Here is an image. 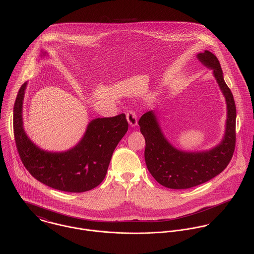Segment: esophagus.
Listing matches in <instances>:
<instances>
[{
	"instance_id": "1",
	"label": "esophagus",
	"mask_w": 254,
	"mask_h": 254,
	"mask_svg": "<svg viewBox=\"0 0 254 254\" xmlns=\"http://www.w3.org/2000/svg\"><path fill=\"white\" fill-rule=\"evenodd\" d=\"M126 118H127L128 123L132 127L137 125V123H138V116H137V114H136V112L134 110H132V109L128 110L127 113H126Z\"/></svg>"
}]
</instances>
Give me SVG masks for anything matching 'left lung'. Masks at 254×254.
<instances>
[{"instance_id": "obj_1", "label": "left lung", "mask_w": 254, "mask_h": 254, "mask_svg": "<svg viewBox=\"0 0 254 254\" xmlns=\"http://www.w3.org/2000/svg\"><path fill=\"white\" fill-rule=\"evenodd\" d=\"M197 59L213 75L226 99L227 121L222 142L206 151L177 149L164 137L153 110L145 112L139 120L145 140V160L152 177L168 189H190L211 180L229 164L236 145L237 110L233 94L224 81L216 56L209 51L199 53Z\"/></svg>"}]
</instances>
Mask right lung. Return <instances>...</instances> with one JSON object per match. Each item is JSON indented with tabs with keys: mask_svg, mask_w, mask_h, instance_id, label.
<instances>
[{
	"mask_svg": "<svg viewBox=\"0 0 254 254\" xmlns=\"http://www.w3.org/2000/svg\"><path fill=\"white\" fill-rule=\"evenodd\" d=\"M26 86L25 82L20 87L13 107L14 140L25 168L38 181L64 191L83 192L99 186L107 175L113 150L128 131L125 114L96 118L71 149L47 151L37 146L23 129L22 105Z\"/></svg>",
	"mask_w": 254,
	"mask_h": 254,
	"instance_id": "add662e5",
	"label": "right lung"
}]
</instances>
